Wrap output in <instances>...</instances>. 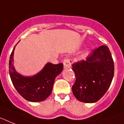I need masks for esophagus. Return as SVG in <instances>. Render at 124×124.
<instances>
[{
  "instance_id": "1",
  "label": "esophagus",
  "mask_w": 124,
  "mask_h": 124,
  "mask_svg": "<svg viewBox=\"0 0 124 124\" xmlns=\"http://www.w3.org/2000/svg\"><path fill=\"white\" fill-rule=\"evenodd\" d=\"M63 64H64V66L65 69L70 68L72 64V61L71 59H68V58H65L64 60V61H63Z\"/></svg>"
}]
</instances>
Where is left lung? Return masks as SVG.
Returning <instances> with one entry per match:
<instances>
[{
	"label": "left lung",
	"mask_w": 124,
	"mask_h": 124,
	"mask_svg": "<svg viewBox=\"0 0 124 124\" xmlns=\"http://www.w3.org/2000/svg\"><path fill=\"white\" fill-rule=\"evenodd\" d=\"M76 81L72 93L79 101H98L107 92L114 76V62L108 47L105 45L93 50L86 58L72 65Z\"/></svg>",
	"instance_id": "left-lung-1"
}]
</instances>
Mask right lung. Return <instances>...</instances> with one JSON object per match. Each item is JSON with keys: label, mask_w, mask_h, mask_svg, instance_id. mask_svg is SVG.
<instances>
[{"label": "right lung", "mask_w": 124, "mask_h": 124, "mask_svg": "<svg viewBox=\"0 0 124 124\" xmlns=\"http://www.w3.org/2000/svg\"><path fill=\"white\" fill-rule=\"evenodd\" d=\"M15 46L10 55L9 71L12 83L17 92L31 102L45 101L52 93L55 78L62 71L63 64L47 63L39 73L33 76H24L18 73L13 66Z\"/></svg>", "instance_id": "right-lung-1"}]
</instances>
